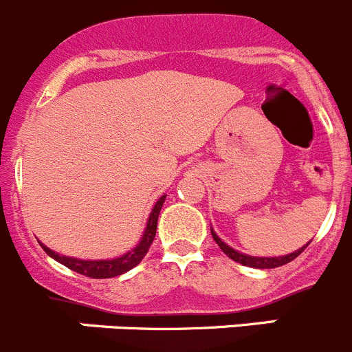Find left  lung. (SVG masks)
Here are the masks:
<instances>
[{
	"label": "left lung",
	"instance_id": "obj_1",
	"mask_svg": "<svg viewBox=\"0 0 352 352\" xmlns=\"http://www.w3.org/2000/svg\"><path fill=\"white\" fill-rule=\"evenodd\" d=\"M210 233H212V239L214 242L219 245V249L223 250L226 256L230 257V259H233L235 263H240L243 264V266H249V267H257V270H273V267H278V266H283V264L290 263V261L296 259L297 256H299L300 252H302L304 249H306L307 245H309V242L306 243V245H302L300 249L294 250V252L290 254H285V256H274V257H266V256H249V254H243V252H239V250H235L233 247H230L228 243H224L223 240L217 236V233L214 232L212 228H210Z\"/></svg>",
	"mask_w": 352,
	"mask_h": 352
}]
</instances>
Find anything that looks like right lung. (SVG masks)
<instances>
[{
	"instance_id": "right-lung-1",
	"label": "right lung",
	"mask_w": 352,
	"mask_h": 352,
	"mask_svg": "<svg viewBox=\"0 0 352 352\" xmlns=\"http://www.w3.org/2000/svg\"><path fill=\"white\" fill-rule=\"evenodd\" d=\"M164 202H166V195L160 197L155 202V206L152 207V212H150L148 221H146L145 232H143L140 242L133 247L131 250H128L126 254L119 257H112V259H78V257L63 256V254L55 252L50 247H46L45 243L39 242V245L43 247L46 254H48L52 259L58 261L60 264L67 266L69 270L76 271V273H81L89 278H113V276H119V274L126 273V271L133 270L135 266H138L142 263L143 257L148 252L150 245H152L153 239H155L157 232V219H159V212L162 209Z\"/></svg>"
}]
</instances>
